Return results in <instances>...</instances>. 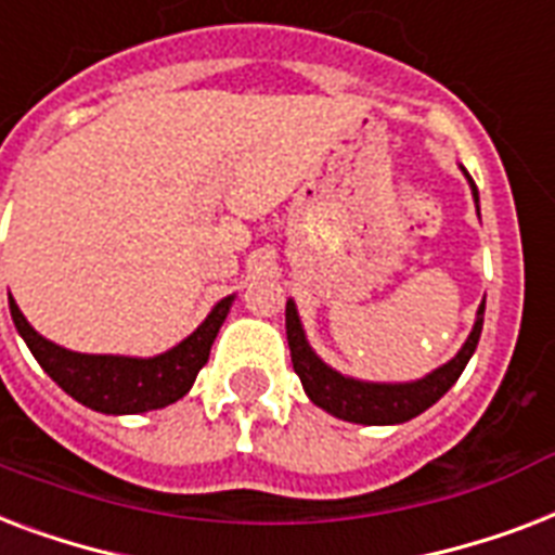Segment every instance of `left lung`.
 <instances>
[{
  "instance_id": "left-lung-1",
  "label": "left lung",
  "mask_w": 555,
  "mask_h": 555,
  "mask_svg": "<svg viewBox=\"0 0 555 555\" xmlns=\"http://www.w3.org/2000/svg\"><path fill=\"white\" fill-rule=\"evenodd\" d=\"M463 176L469 179L472 196H475V208H478V188L472 182V176L466 173V167H461ZM480 214V208H478ZM483 309L487 300H480L478 315H475V326H472L469 338L463 341L454 359L440 364L437 371L425 373L423 379L414 382H364L353 379L338 373L336 367L321 359V356L309 347L304 324H300L298 307L295 300H286V341H289L292 367L300 376V385L307 390V397L315 402L318 408H324L326 414L347 420V423L359 425H399L414 420L423 411L437 402V399L452 388L454 382L461 379L463 367L469 364L475 347H478L480 330H483Z\"/></svg>"
}]
</instances>
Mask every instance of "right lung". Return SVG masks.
Wrapping results in <instances>:
<instances>
[{
	"label": "right lung",
	"mask_w": 555,
	"mask_h": 555,
	"mask_svg": "<svg viewBox=\"0 0 555 555\" xmlns=\"http://www.w3.org/2000/svg\"><path fill=\"white\" fill-rule=\"evenodd\" d=\"M231 304H234V295L217 300L208 318L191 336L182 338L165 353L139 359V356L75 353V350L54 345L28 324L16 300L8 298L16 333L23 336L42 371L80 405L115 416L147 414L182 399L193 388L196 373L208 362L210 345L229 315Z\"/></svg>",
	"instance_id": "obj_1"
}]
</instances>
